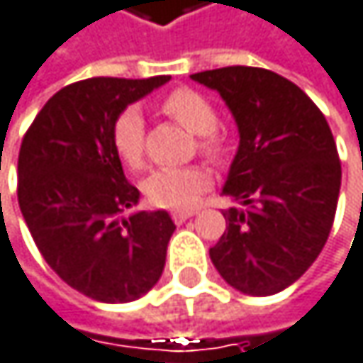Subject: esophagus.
<instances>
[{"label":"esophagus","instance_id":"34e87169","mask_svg":"<svg viewBox=\"0 0 363 363\" xmlns=\"http://www.w3.org/2000/svg\"><path fill=\"white\" fill-rule=\"evenodd\" d=\"M196 211L194 209H175L173 213H171V218H173V222H177V224H182L184 220H188V218H192Z\"/></svg>","mask_w":363,"mask_h":363}]
</instances>
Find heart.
Segmentation results:
<instances>
[{
    "mask_svg": "<svg viewBox=\"0 0 363 363\" xmlns=\"http://www.w3.org/2000/svg\"><path fill=\"white\" fill-rule=\"evenodd\" d=\"M160 111L196 135V145L216 164H226L235 150L233 128L218 122V109L203 92L179 86L160 99ZM116 154L130 169H141L145 160V122L135 107L124 109L111 128ZM211 184V171L205 164L175 169H156L143 182V192L156 207H190Z\"/></svg>",
    "mask_w": 363,
    "mask_h": 363,
    "instance_id": "1",
    "label": "heart"
}]
</instances>
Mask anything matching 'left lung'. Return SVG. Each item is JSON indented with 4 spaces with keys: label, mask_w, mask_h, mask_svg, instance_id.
I'll list each match as a JSON object with an SVG mask.
<instances>
[{
    "label": "left lung",
    "mask_w": 363,
    "mask_h": 363,
    "mask_svg": "<svg viewBox=\"0 0 363 363\" xmlns=\"http://www.w3.org/2000/svg\"><path fill=\"white\" fill-rule=\"evenodd\" d=\"M190 78L222 94L241 135L224 186L235 207L211 262L243 294H277L317 260L334 224L340 160L330 124L271 69L233 65Z\"/></svg>",
    "instance_id": "obj_1"
}]
</instances>
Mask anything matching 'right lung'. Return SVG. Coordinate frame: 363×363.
I'll return each instance as SVG.
<instances>
[{"mask_svg":"<svg viewBox=\"0 0 363 363\" xmlns=\"http://www.w3.org/2000/svg\"><path fill=\"white\" fill-rule=\"evenodd\" d=\"M169 82L89 78L52 94L18 152V205L27 228L67 285L99 302H130L160 279L175 230L167 211H139L111 128L122 109Z\"/></svg>","mask_w":363,"mask_h":363,"instance_id":"obj_1","label":"right lung"}]
</instances>
